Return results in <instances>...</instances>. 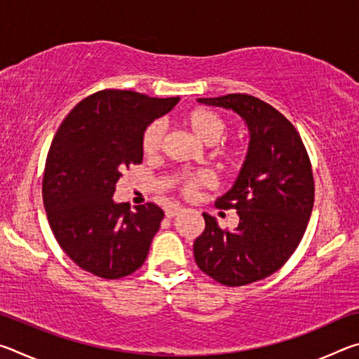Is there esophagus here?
Segmentation results:
<instances>
[{
    "label": "esophagus",
    "mask_w": 359,
    "mask_h": 359,
    "mask_svg": "<svg viewBox=\"0 0 359 359\" xmlns=\"http://www.w3.org/2000/svg\"><path fill=\"white\" fill-rule=\"evenodd\" d=\"M180 212H182V208H180V205H175V204H172V205H169V208L166 209V217H168V218H174L175 215L180 214Z\"/></svg>",
    "instance_id": "1"
}]
</instances>
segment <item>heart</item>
Instances as JSON below:
<instances>
[{"mask_svg": "<svg viewBox=\"0 0 359 359\" xmlns=\"http://www.w3.org/2000/svg\"><path fill=\"white\" fill-rule=\"evenodd\" d=\"M185 123L194 135H196L205 144H214L223 136L226 130V123L217 112L210 109L196 107L188 112L185 117ZM163 141H165V126L161 121H154L145 128L142 135V150L145 155H155L160 151ZM222 155L229 161H234L238 158V150L224 149ZM212 184V177L208 172H194L188 174L182 179V188L185 194H193L199 187H208Z\"/></svg>", "mask_w": 359, "mask_h": 359, "instance_id": "b5f03b06", "label": "heart"}]
</instances>
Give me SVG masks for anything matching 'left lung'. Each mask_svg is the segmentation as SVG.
I'll return each instance as SVG.
<instances>
[{
	"label": "left lung",
	"mask_w": 359,
	"mask_h": 359,
	"mask_svg": "<svg viewBox=\"0 0 359 359\" xmlns=\"http://www.w3.org/2000/svg\"><path fill=\"white\" fill-rule=\"evenodd\" d=\"M198 102L236 112L250 133L238 179L217 201L236 209L238 228L223 231L204 212L205 229L193 244L204 274L241 287L274 274L299 245L313 208L311 160L294 126L267 102L241 93Z\"/></svg>",
	"instance_id": "obj_1"
}]
</instances>
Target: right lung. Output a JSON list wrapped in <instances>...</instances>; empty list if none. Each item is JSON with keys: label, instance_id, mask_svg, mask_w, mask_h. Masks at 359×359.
Instances as JSON below:
<instances>
[{"label": "right lung", "instance_id": "obj_1", "mask_svg": "<svg viewBox=\"0 0 359 359\" xmlns=\"http://www.w3.org/2000/svg\"><path fill=\"white\" fill-rule=\"evenodd\" d=\"M179 98L102 90L82 100L60 125L48 150L42 199L63 252L101 278H121L144 264L165 217L147 203H115L117 182L142 163V135Z\"/></svg>", "mask_w": 359, "mask_h": 359}]
</instances>
